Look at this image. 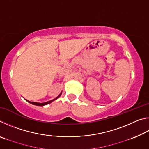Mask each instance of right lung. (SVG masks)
Masks as SVG:
<instances>
[{"mask_svg":"<svg viewBox=\"0 0 149 149\" xmlns=\"http://www.w3.org/2000/svg\"><path fill=\"white\" fill-rule=\"evenodd\" d=\"M61 94H62V93H60V94L58 96V97L56 98V99H53V100H50V101H48V102H43V103H39V102H29V101H28V100H27V101L29 102V103H31V104H32L37 105V106H41V107H42V106H44V105H46V104H49V103L52 102V101H53V100L57 99L58 98L60 97V96L61 95Z\"/></svg>","mask_w":149,"mask_h":149,"instance_id":"right-lung-1","label":"right lung"}]
</instances>
